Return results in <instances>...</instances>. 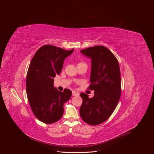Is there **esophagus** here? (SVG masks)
<instances>
[{
  "label": "esophagus",
  "instance_id": "34e87169",
  "mask_svg": "<svg viewBox=\"0 0 154 154\" xmlns=\"http://www.w3.org/2000/svg\"><path fill=\"white\" fill-rule=\"evenodd\" d=\"M72 96H79V93L76 92V91H73L72 92Z\"/></svg>",
  "mask_w": 154,
  "mask_h": 154
}]
</instances>
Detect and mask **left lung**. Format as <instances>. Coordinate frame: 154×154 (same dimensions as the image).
I'll return each instance as SVG.
<instances>
[{
  "instance_id": "8db88e82",
  "label": "left lung",
  "mask_w": 154,
  "mask_h": 154,
  "mask_svg": "<svg viewBox=\"0 0 154 154\" xmlns=\"http://www.w3.org/2000/svg\"><path fill=\"white\" fill-rule=\"evenodd\" d=\"M83 55L91 59L88 88L94 91L91 98L82 93L83 100L80 114L83 122L97 125L109 118L117 106L121 96V74L117 58L102 45L81 50Z\"/></svg>"
}]
</instances>
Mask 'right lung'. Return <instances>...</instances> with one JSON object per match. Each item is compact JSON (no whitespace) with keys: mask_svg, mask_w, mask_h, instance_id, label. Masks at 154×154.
Instances as JSON below:
<instances>
[{"mask_svg":"<svg viewBox=\"0 0 154 154\" xmlns=\"http://www.w3.org/2000/svg\"><path fill=\"white\" fill-rule=\"evenodd\" d=\"M74 51H66L51 45L38 49L30 63L26 78V92L32 112L40 122L51 124L63 114V105L72 95L65 88L54 87L56 75L61 72L65 59Z\"/></svg>","mask_w":154,"mask_h":154,"instance_id":"right-lung-1","label":"right lung"}]
</instances>
